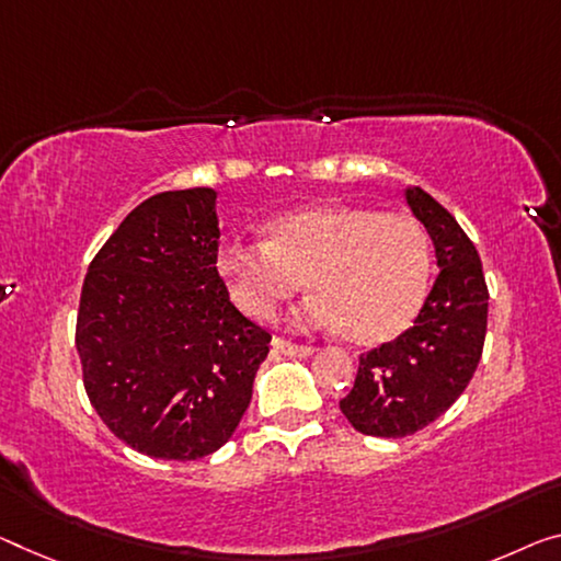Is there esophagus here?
<instances>
[{
	"mask_svg": "<svg viewBox=\"0 0 561 561\" xmlns=\"http://www.w3.org/2000/svg\"><path fill=\"white\" fill-rule=\"evenodd\" d=\"M273 348L286 353V356H298V358H306L313 353V346H300V343H290L286 339H273Z\"/></svg>",
	"mask_w": 561,
	"mask_h": 561,
	"instance_id": "esophagus-1",
	"label": "esophagus"
}]
</instances>
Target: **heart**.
<instances>
[{
  "label": "heart",
  "mask_w": 561,
  "mask_h": 561,
  "mask_svg": "<svg viewBox=\"0 0 561 561\" xmlns=\"http://www.w3.org/2000/svg\"><path fill=\"white\" fill-rule=\"evenodd\" d=\"M218 273L243 313L268 321L304 288L316 293L298 310L306 325H339L356 346L391 341L424 306L431 245L403 210L360 203H316L265 222V243L230 240Z\"/></svg>",
  "instance_id": "heart-1"
}]
</instances>
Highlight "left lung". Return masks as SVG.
Instances as JSON below:
<instances>
[{"label": "left lung", "instance_id": "1", "mask_svg": "<svg viewBox=\"0 0 561 561\" xmlns=\"http://www.w3.org/2000/svg\"><path fill=\"white\" fill-rule=\"evenodd\" d=\"M407 203L434 240L442 273L411 329L360 353L341 411L366 436H411L442 416L469 386L486 339L489 288L477 248L421 187H409Z\"/></svg>", "mask_w": 561, "mask_h": 561}]
</instances>
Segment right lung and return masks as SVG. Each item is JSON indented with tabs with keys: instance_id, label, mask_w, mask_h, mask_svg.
<instances>
[{
	"instance_id": "obj_1",
	"label": "right lung",
	"mask_w": 561,
	"mask_h": 561,
	"mask_svg": "<svg viewBox=\"0 0 561 561\" xmlns=\"http://www.w3.org/2000/svg\"><path fill=\"white\" fill-rule=\"evenodd\" d=\"M215 191L148 197L92 257L75 343L88 399L119 442L195 461L238 428L271 331L218 273Z\"/></svg>"
}]
</instances>
